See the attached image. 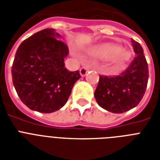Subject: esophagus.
<instances>
[{
	"label": "esophagus",
	"instance_id": "34e87169",
	"mask_svg": "<svg viewBox=\"0 0 160 160\" xmlns=\"http://www.w3.org/2000/svg\"><path fill=\"white\" fill-rule=\"evenodd\" d=\"M89 71V70H88V68L86 67H82L81 69L80 70V74L81 76H85L86 74H87V72Z\"/></svg>",
	"mask_w": 160,
	"mask_h": 160
}]
</instances>
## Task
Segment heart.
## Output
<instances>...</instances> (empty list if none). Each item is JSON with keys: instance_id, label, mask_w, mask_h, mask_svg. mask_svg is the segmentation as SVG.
Wrapping results in <instances>:
<instances>
[{"instance_id": "obj_1", "label": "heart", "mask_w": 160, "mask_h": 160, "mask_svg": "<svg viewBox=\"0 0 160 160\" xmlns=\"http://www.w3.org/2000/svg\"><path fill=\"white\" fill-rule=\"evenodd\" d=\"M93 55L101 58H114L115 62L123 64L130 56L129 51L125 49H121L120 46L115 44H107L93 51Z\"/></svg>"}]
</instances>
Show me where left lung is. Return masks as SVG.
I'll list each match as a JSON object with an SVG mask.
<instances>
[{"mask_svg": "<svg viewBox=\"0 0 160 160\" xmlns=\"http://www.w3.org/2000/svg\"><path fill=\"white\" fill-rule=\"evenodd\" d=\"M131 43L136 55L129 67L116 76L100 75L95 91L98 105L112 113L120 114L137 106L146 90L149 68L144 50L133 39Z\"/></svg>", "mask_w": 160, "mask_h": 160, "instance_id": "1", "label": "left lung"}]
</instances>
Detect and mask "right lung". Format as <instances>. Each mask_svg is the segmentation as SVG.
<instances>
[{
    "label": "right lung",
    "mask_w": 160,
    "mask_h": 160,
    "mask_svg": "<svg viewBox=\"0 0 160 160\" xmlns=\"http://www.w3.org/2000/svg\"><path fill=\"white\" fill-rule=\"evenodd\" d=\"M55 29L36 32L22 42L16 51L11 75L21 100L32 110L52 113L67 102L79 70L65 67L68 46L60 41Z\"/></svg>",
    "instance_id": "add662e5"
}]
</instances>
